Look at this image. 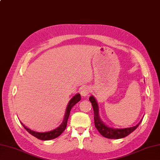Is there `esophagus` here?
<instances>
[{
  "label": "esophagus",
  "instance_id": "obj_1",
  "mask_svg": "<svg viewBox=\"0 0 160 160\" xmlns=\"http://www.w3.org/2000/svg\"><path fill=\"white\" fill-rule=\"evenodd\" d=\"M89 88L88 86H84L81 89V95L82 96H87L89 93Z\"/></svg>",
  "mask_w": 160,
  "mask_h": 160
}]
</instances>
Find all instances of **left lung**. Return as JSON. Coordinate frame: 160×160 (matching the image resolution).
Instances as JSON below:
<instances>
[{"label":"left lung","instance_id":"left-lung-1","mask_svg":"<svg viewBox=\"0 0 160 160\" xmlns=\"http://www.w3.org/2000/svg\"><path fill=\"white\" fill-rule=\"evenodd\" d=\"M89 100H90L92 105L93 107V112H94V124L96 129L98 130L100 134L103 136L104 137L110 138V139H119L126 137L128 135L131 134L132 132L134 131L140 123L142 122V120L137 125L128 128H123V129H116V128H111L108 127L107 126L101 121L99 117V109L98 106L96 99L93 96L89 97Z\"/></svg>","mask_w":160,"mask_h":160}]
</instances>
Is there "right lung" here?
Returning <instances> with one entry per match:
<instances>
[{"label": "right lung", "mask_w": 160, "mask_h": 160, "mask_svg": "<svg viewBox=\"0 0 160 160\" xmlns=\"http://www.w3.org/2000/svg\"><path fill=\"white\" fill-rule=\"evenodd\" d=\"M80 100H81V95L79 93H77V94H76L75 96L72 97V99L70 100V102H68V104L67 108V111H66V112H65L63 122L62 123V124L59 127L56 128L55 130H53L52 131L47 132H37L33 130H31L30 129H29V128L26 127L24 124L21 122L22 125L31 135H32L33 136L37 138L38 139L42 140V141H48V140L56 138L58 137V136H59L66 129V128H67V122H68V119L70 115V112H71V108L73 107V106H75L78 102H79Z\"/></svg>", "instance_id": "right-lung-1"}]
</instances>
